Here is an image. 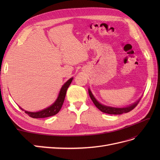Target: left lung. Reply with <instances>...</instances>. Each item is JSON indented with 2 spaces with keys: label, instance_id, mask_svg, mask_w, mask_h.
Masks as SVG:
<instances>
[{
  "label": "left lung",
  "instance_id": "left-lung-1",
  "mask_svg": "<svg viewBox=\"0 0 160 160\" xmlns=\"http://www.w3.org/2000/svg\"><path fill=\"white\" fill-rule=\"evenodd\" d=\"M89 95L90 96V98L93 101V103L95 104V105L101 111H102L103 113H108V114H113V115H120L122 114L123 113H128L130 111H132V109H133L136 106L138 105V104L139 103L140 99L141 98L139 99V100H138L136 102H135L134 103L132 104L129 106H128V107L125 108H112V107H109V106H106L104 105L101 104L99 102H98L97 99L95 98V97L93 96V95L92 94L91 90L89 89Z\"/></svg>",
  "mask_w": 160,
  "mask_h": 160
}]
</instances>
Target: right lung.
I'll list each match as a JSON object with an SVG mask.
<instances>
[{
	"mask_svg": "<svg viewBox=\"0 0 160 160\" xmlns=\"http://www.w3.org/2000/svg\"><path fill=\"white\" fill-rule=\"evenodd\" d=\"M72 79H73L72 77L69 79L62 86V88L59 92V94L58 95L57 99L55 101V103L52 104L50 107L47 108L43 110H41L40 111H37V112H30V111H27L23 110L20 107L19 108H20L22 110L25 111V113H27V115H28V116H30L31 118H45L51 117V116L56 115L57 113H59V111L61 109L62 104H63L66 93H67V90L68 89L70 84L71 83Z\"/></svg>",
	"mask_w": 160,
	"mask_h": 160,
	"instance_id": "obj_1",
	"label": "right lung"
}]
</instances>
